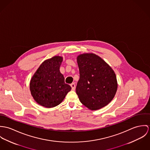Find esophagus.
<instances>
[{
  "instance_id": "34e87169",
  "label": "esophagus",
  "mask_w": 150,
  "mask_h": 150,
  "mask_svg": "<svg viewBox=\"0 0 150 150\" xmlns=\"http://www.w3.org/2000/svg\"><path fill=\"white\" fill-rule=\"evenodd\" d=\"M71 87H72V90H75V84L74 83H72L71 84Z\"/></svg>"
}]
</instances>
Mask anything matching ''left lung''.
<instances>
[{
  "label": "left lung",
  "mask_w": 150,
  "mask_h": 150,
  "mask_svg": "<svg viewBox=\"0 0 150 150\" xmlns=\"http://www.w3.org/2000/svg\"><path fill=\"white\" fill-rule=\"evenodd\" d=\"M76 59L80 78L76 92L81 102L91 110L105 107L113 99L117 90L115 71L93 53L79 54Z\"/></svg>",
  "instance_id": "obj_1"
}]
</instances>
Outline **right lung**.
Segmentation results:
<instances>
[{
    "instance_id": "1",
    "label": "right lung",
    "mask_w": 150,
    "mask_h": 150,
    "mask_svg": "<svg viewBox=\"0 0 150 150\" xmlns=\"http://www.w3.org/2000/svg\"><path fill=\"white\" fill-rule=\"evenodd\" d=\"M63 57L55 56L44 61L34 74L30 90L34 100L42 106L51 108L59 105L71 91L60 71Z\"/></svg>"
}]
</instances>
